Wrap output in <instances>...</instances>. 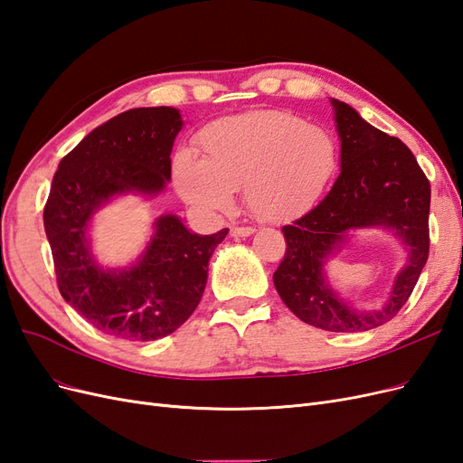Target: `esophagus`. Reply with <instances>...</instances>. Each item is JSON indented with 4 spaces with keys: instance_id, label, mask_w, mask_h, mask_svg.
<instances>
[{
    "instance_id": "34e87169",
    "label": "esophagus",
    "mask_w": 463,
    "mask_h": 463,
    "mask_svg": "<svg viewBox=\"0 0 463 463\" xmlns=\"http://www.w3.org/2000/svg\"><path fill=\"white\" fill-rule=\"evenodd\" d=\"M253 233H255L253 228H243V226L232 228V235H233V237H249V235H253Z\"/></svg>"
}]
</instances>
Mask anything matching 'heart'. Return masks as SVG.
I'll return each mask as SVG.
<instances>
[{
	"label": "heart",
	"instance_id": "obj_1",
	"mask_svg": "<svg viewBox=\"0 0 463 463\" xmlns=\"http://www.w3.org/2000/svg\"><path fill=\"white\" fill-rule=\"evenodd\" d=\"M204 156L179 150L174 184L187 204L228 213L235 189L259 220L282 223L313 210L340 167L335 137L282 109H257L208 123L199 133Z\"/></svg>",
	"mask_w": 463,
	"mask_h": 463
}]
</instances>
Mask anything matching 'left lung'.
<instances>
[{"instance_id": "left-lung-1", "label": "left lung", "mask_w": 463, "mask_h": 463, "mask_svg": "<svg viewBox=\"0 0 463 463\" xmlns=\"http://www.w3.org/2000/svg\"><path fill=\"white\" fill-rule=\"evenodd\" d=\"M340 138L342 172L309 214L284 226L286 255L274 286L288 309L328 332H365L392 320L411 296L429 257L430 185L400 138L373 128L349 104L330 98ZM390 231L406 257L387 301L361 312L343 301L327 279V262L354 232Z\"/></svg>"}]
</instances>
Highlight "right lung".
<instances>
[{
  "label": "right lung",
  "instance_id": "1",
  "mask_svg": "<svg viewBox=\"0 0 463 463\" xmlns=\"http://www.w3.org/2000/svg\"><path fill=\"white\" fill-rule=\"evenodd\" d=\"M181 129L175 108L128 109L82 138L52 181L44 230L61 298L94 328L121 340H160L184 325L203 298L210 257L228 235L194 233L177 214H162L133 262L106 266L94 253L90 233L102 208L164 193Z\"/></svg>",
  "mask_w": 463,
  "mask_h": 463
}]
</instances>
